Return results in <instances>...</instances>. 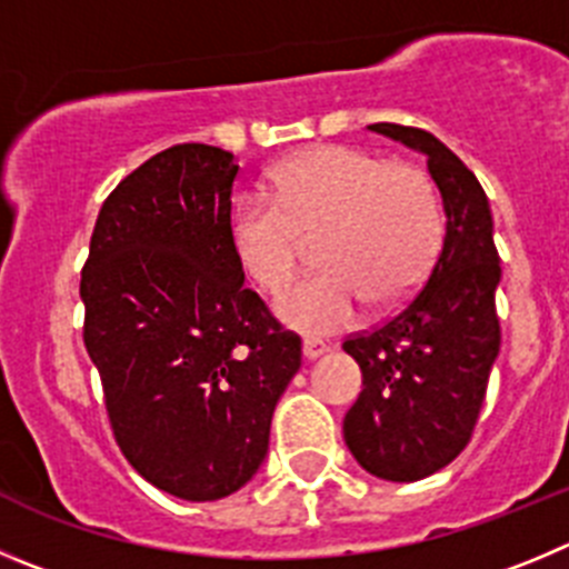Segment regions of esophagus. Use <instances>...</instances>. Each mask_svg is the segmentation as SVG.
Returning a JSON list of instances; mask_svg holds the SVG:
<instances>
[{
	"instance_id": "1",
	"label": "esophagus",
	"mask_w": 569,
	"mask_h": 569,
	"mask_svg": "<svg viewBox=\"0 0 569 569\" xmlns=\"http://www.w3.org/2000/svg\"><path fill=\"white\" fill-rule=\"evenodd\" d=\"M322 353H328V342H326V339H317V337H306V339H302V357H306V359H320Z\"/></svg>"
}]
</instances>
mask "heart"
<instances>
[{
    "mask_svg": "<svg viewBox=\"0 0 569 569\" xmlns=\"http://www.w3.org/2000/svg\"><path fill=\"white\" fill-rule=\"evenodd\" d=\"M309 241L320 269L278 300L286 326L328 333L353 322L365 300L390 309L427 278L443 241V201L412 162H385L350 146L297 153L272 173V201L249 196L232 212L243 274L280 295L300 272Z\"/></svg>",
    "mask_w": 569,
    "mask_h": 569,
    "instance_id": "heart-1",
    "label": "heart"
}]
</instances>
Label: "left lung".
Masks as SVG:
<instances>
[{
	"instance_id": "1",
	"label": "left lung",
	"mask_w": 569,
	"mask_h": 569,
	"mask_svg": "<svg viewBox=\"0 0 569 569\" xmlns=\"http://www.w3.org/2000/svg\"><path fill=\"white\" fill-rule=\"evenodd\" d=\"M370 131L427 153L446 210L443 243L427 283L370 331L342 342L362 368V392L345 416V443L365 471L412 482L452 463L477 427L500 353V254L486 190L438 137L398 123Z\"/></svg>"
}]
</instances>
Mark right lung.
<instances>
[{"instance_id": "1", "label": "right lung", "mask_w": 569, "mask_h": 569, "mask_svg": "<svg viewBox=\"0 0 569 569\" xmlns=\"http://www.w3.org/2000/svg\"><path fill=\"white\" fill-rule=\"evenodd\" d=\"M236 157L153 153L103 201L81 272L83 345L120 452L159 491L210 502L252 480L302 342L243 286Z\"/></svg>"}]
</instances>
